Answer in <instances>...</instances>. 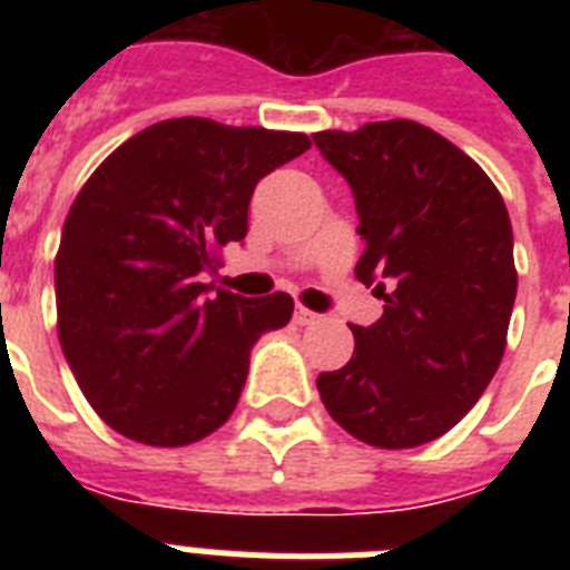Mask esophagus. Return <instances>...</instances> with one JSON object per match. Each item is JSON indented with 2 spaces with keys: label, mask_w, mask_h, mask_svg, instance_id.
Listing matches in <instances>:
<instances>
[{
  "label": "esophagus",
  "mask_w": 570,
  "mask_h": 570,
  "mask_svg": "<svg viewBox=\"0 0 570 570\" xmlns=\"http://www.w3.org/2000/svg\"><path fill=\"white\" fill-rule=\"evenodd\" d=\"M293 320H295V325H316L322 316H320V313L307 311V307H302V304H298V307H295V313H293Z\"/></svg>",
  "instance_id": "obj_1"
}]
</instances>
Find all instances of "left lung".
<instances>
[{
	"label": "left lung",
	"mask_w": 570,
	"mask_h": 570,
	"mask_svg": "<svg viewBox=\"0 0 570 570\" xmlns=\"http://www.w3.org/2000/svg\"><path fill=\"white\" fill-rule=\"evenodd\" d=\"M352 186L364 254L355 275L384 298L355 355L316 379L357 441L407 450L476 405L505 352L518 272L497 186L464 150L414 120L313 136Z\"/></svg>",
	"instance_id": "obj_1"
}]
</instances>
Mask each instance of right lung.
<instances>
[{
    "label": "right lung",
    "instance_id": "add662e5",
    "mask_svg": "<svg viewBox=\"0 0 570 570\" xmlns=\"http://www.w3.org/2000/svg\"><path fill=\"white\" fill-rule=\"evenodd\" d=\"M307 147L304 132L163 120L76 195L56 257L58 340L115 432L186 446L227 423L250 348L284 328L293 298L213 293L204 275L245 239L254 186Z\"/></svg>",
    "mask_w": 570,
    "mask_h": 570
}]
</instances>
